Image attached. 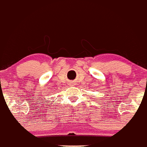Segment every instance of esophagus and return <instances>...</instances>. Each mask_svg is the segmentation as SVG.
I'll list each match as a JSON object with an SVG mask.
<instances>
[{
    "instance_id": "esophagus-1",
    "label": "esophagus",
    "mask_w": 147,
    "mask_h": 147,
    "mask_svg": "<svg viewBox=\"0 0 147 147\" xmlns=\"http://www.w3.org/2000/svg\"><path fill=\"white\" fill-rule=\"evenodd\" d=\"M70 83V85H72V83Z\"/></svg>"
}]
</instances>
